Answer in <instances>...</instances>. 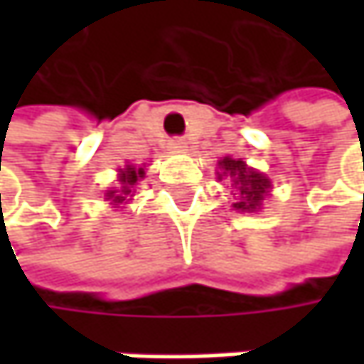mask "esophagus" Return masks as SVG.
I'll list each match as a JSON object with an SVG mask.
<instances>
[{"label": "esophagus", "instance_id": "1", "mask_svg": "<svg viewBox=\"0 0 364 364\" xmlns=\"http://www.w3.org/2000/svg\"><path fill=\"white\" fill-rule=\"evenodd\" d=\"M168 147H171L173 151H183V149H185V141H183V139H173V141L168 143Z\"/></svg>", "mask_w": 364, "mask_h": 364}]
</instances>
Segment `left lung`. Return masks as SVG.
<instances>
[{
	"instance_id": "obj_1",
	"label": "left lung",
	"mask_w": 364,
	"mask_h": 364,
	"mask_svg": "<svg viewBox=\"0 0 364 364\" xmlns=\"http://www.w3.org/2000/svg\"><path fill=\"white\" fill-rule=\"evenodd\" d=\"M219 164L225 171L223 175H230L234 179V185L240 191V198H238V202H234V208L236 210H257L263 196L269 189V181L261 173H257L253 168H247V164L242 160L223 158Z\"/></svg>"
}]
</instances>
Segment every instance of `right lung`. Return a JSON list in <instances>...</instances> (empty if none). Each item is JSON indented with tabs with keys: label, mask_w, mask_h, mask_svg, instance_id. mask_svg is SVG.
Here are the masks:
<instances>
[{
	"label": "right lung",
	"mask_w": 364,
	"mask_h": 364,
	"mask_svg": "<svg viewBox=\"0 0 364 364\" xmlns=\"http://www.w3.org/2000/svg\"><path fill=\"white\" fill-rule=\"evenodd\" d=\"M143 175V171L139 168H132V166H128V168H124L122 171V175H119V185H117V189H111L109 198L107 200H113V202H124L128 196H130V191H132V187L136 185L139 181V177Z\"/></svg>",
	"instance_id": "right-lung-1"
}]
</instances>
